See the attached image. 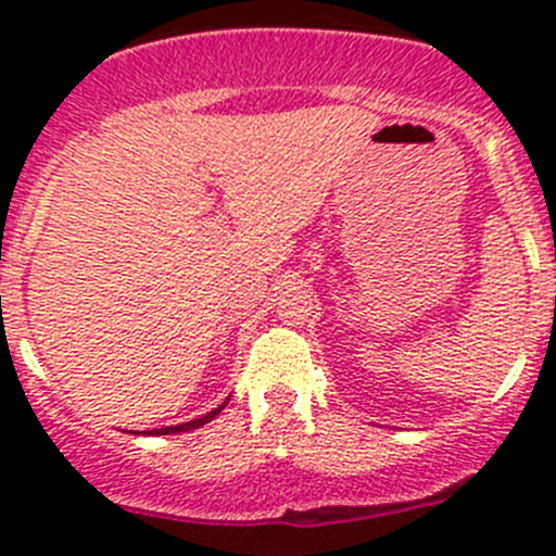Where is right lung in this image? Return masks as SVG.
Instances as JSON below:
<instances>
[{
    "label": "right lung",
    "instance_id": "obj_1",
    "mask_svg": "<svg viewBox=\"0 0 556 556\" xmlns=\"http://www.w3.org/2000/svg\"><path fill=\"white\" fill-rule=\"evenodd\" d=\"M226 403H228V397L226 401L220 403V406L215 408V412H210V414H204V417L201 419H190V422H182V425H172V428H161V430H148V433H153V435H169V433H185V430H193V428H201V425H206L210 422V419H215L217 414L223 412V408H226Z\"/></svg>",
    "mask_w": 556,
    "mask_h": 556
}]
</instances>
